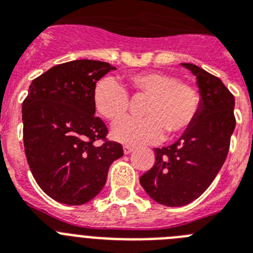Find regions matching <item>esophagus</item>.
I'll return each instance as SVG.
<instances>
[{"label":"esophagus","mask_w":253,"mask_h":253,"mask_svg":"<svg viewBox=\"0 0 253 253\" xmlns=\"http://www.w3.org/2000/svg\"><path fill=\"white\" fill-rule=\"evenodd\" d=\"M123 149H124V153L125 154H129V153H130V152H133L134 147L133 146H129V144H124V146H123Z\"/></svg>","instance_id":"1"}]
</instances>
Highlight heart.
Masks as SVG:
<instances>
[{"label":"heart","mask_w":253,"mask_h":253,"mask_svg":"<svg viewBox=\"0 0 253 253\" xmlns=\"http://www.w3.org/2000/svg\"><path fill=\"white\" fill-rule=\"evenodd\" d=\"M134 95L147 96L142 106L143 118H123L130 99L123 84L113 77L96 82L92 91L95 110L114 124L115 139L130 144H148L161 140L165 131L175 138L190 129L202 109V93L196 86L181 82L167 72H140L128 77Z\"/></svg>","instance_id":"heart-1"}]
</instances>
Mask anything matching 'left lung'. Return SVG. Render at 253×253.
<instances>
[{
  "mask_svg": "<svg viewBox=\"0 0 253 253\" xmlns=\"http://www.w3.org/2000/svg\"><path fill=\"white\" fill-rule=\"evenodd\" d=\"M182 66L196 76L200 113L177 142L154 148L156 162L139 178L154 202L166 207L189 204L210 186L227 158L236 126L234 96L224 84L195 64Z\"/></svg>",
  "mask_w": 253,
  "mask_h": 253,
  "instance_id": "obj_1",
  "label": "left lung"
}]
</instances>
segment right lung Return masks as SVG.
Instances as JSON below:
<instances>
[{
	"label": "right lung",
	"instance_id": "obj_1",
	"mask_svg": "<svg viewBox=\"0 0 253 253\" xmlns=\"http://www.w3.org/2000/svg\"><path fill=\"white\" fill-rule=\"evenodd\" d=\"M113 69L100 60H72L51 67L29 87L22 102L26 160L40 189L57 202H90L124 154L120 143L106 138L92 101L96 82Z\"/></svg>",
	"mask_w": 253,
	"mask_h": 253
}]
</instances>
